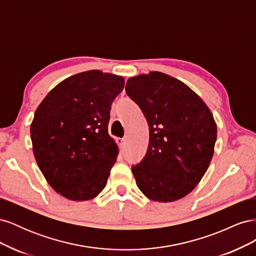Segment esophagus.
<instances>
[{
    "label": "esophagus",
    "instance_id": "obj_1",
    "mask_svg": "<svg viewBox=\"0 0 256 256\" xmlns=\"http://www.w3.org/2000/svg\"><path fill=\"white\" fill-rule=\"evenodd\" d=\"M116 142H118L122 147L124 146V145H125V143H126V140H125V138H116Z\"/></svg>",
    "mask_w": 256,
    "mask_h": 256
}]
</instances>
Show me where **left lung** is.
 <instances>
[{
  "mask_svg": "<svg viewBox=\"0 0 256 256\" xmlns=\"http://www.w3.org/2000/svg\"><path fill=\"white\" fill-rule=\"evenodd\" d=\"M125 90L150 127L145 157L132 166L138 189L156 202L189 194L214 154L216 125L210 110L184 83L159 72L129 78Z\"/></svg>",
  "mask_w": 256,
  "mask_h": 256,
  "instance_id": "1",
  "label": "left lung"
}]
</instances>
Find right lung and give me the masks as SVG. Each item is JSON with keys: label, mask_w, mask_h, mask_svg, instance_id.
<instances>
[{"label": "right lung", "mask_w": 256, "mask_h": 256, "mask_svg": "<svg viewBox=\"0 0 256 256\" xmlns=\"http://www.w3.org/2000/svg\"><path fill=\"white\" fill-rule=\"evenodd\" d=\"M120 76L84 72L58 84L35 111L33 152L48 184L72 200H86L106 187L118 154L108 132Z\"/></svg>", "instance_id": "right-lung-1"}]
</instances>
